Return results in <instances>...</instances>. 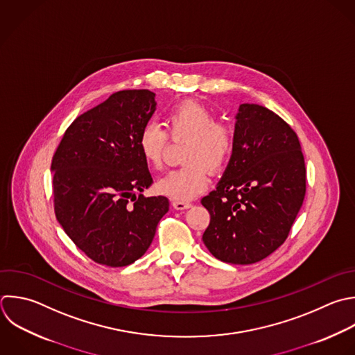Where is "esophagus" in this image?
Wrapping results in <instances>:
<instances>
[{
	"label": "esophagus",
	"instance_id": "34e87169",
	"mask_svg": "<svg viewBox=\"0 0 355 355\" xmlns=\"http://www.w3.org/2000/svg\"><path fill=\"white\" fill-rule=\"evenodd\" d=\"M172 205L175 209H179V211H183V209H187L191 207V202L190 201H178V200H173L172 201Z\"/></svg>",
	"mask_w": 355,
	"mask_h": 355
}]
</instances>
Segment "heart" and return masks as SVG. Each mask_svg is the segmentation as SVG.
Instances as JSON below:
<instances>
[{"label": "heart", "instance_id": "1", "mask_svg": "<svg viewBox=\"0 0 355 355\" xmlns=\"http://www.w3.org/2000/svg\"><path fill=\"white\" fill-rule=\"evenodd\" d=\"M165 125L173 140H189L183 168L173 169L161 178L157 190L172 200L189 201L209 184V170L222 171L234 148V136L227 125L216 122L211 110L196 103L182 101L171 108ZM169 143V135L157 122L146 123L137 137L143 159L159 168Z\"/></svg>", "mask_w": 355, "mask_h": 355}]
</instances>
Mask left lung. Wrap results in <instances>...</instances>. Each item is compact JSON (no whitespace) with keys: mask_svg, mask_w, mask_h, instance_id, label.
Wrapping results in <instances>:
<instances>
[{"mask_svg":"<svg viewBox=\"0 0 355 355\" xmlns=\"http://www.w3.org/2000/svg\"><path fill=\"white\" fill-rule=\"evenodd\" d=\"M233 136L222 179L201 200L211 215L202 241L215 258L248 265L287 239L305 197V164L295 132L262 105L239 107Z\"/></svg>","mask_w":355,"mask_h":355,"instance_id":"1","label":"left lung"}]
</instances>
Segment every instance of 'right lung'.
<instances>
[{"mask_svg": "<svg viewBox=\"0 0 355 355\" xmlns=\"http://www.w3.org/2000/svg\"><path fill=\"white\" fill-rule=\"evenodd\" d=\"M155 110L150 90L114 93L72 122L53 157L57 219L97 263L119 268L143 257L169 211L166 197L141 194L153 178L137 137Z\"/></svg>", "mask_w": 355, "mask_h": 355, "instance_id": "add662e5", "label": "right lung"}]
</instances>
